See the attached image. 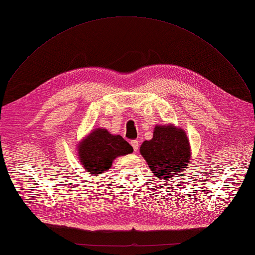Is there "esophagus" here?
I'll return each mask as SVG.
<instances>
[{"instance_id":"1","label":"esophagus","mask_w":255,"mask_h":255,"mask_svg":"<svg viewBox=\"0 0 255 255\" xmlns=\"http://www.w3.org/2000/svg\"><path fill=\"white\" fill-rule=\"evenodd\" d=\"M131 146L133 147V150L136 152L138 150V147H139V142L138 140L134 139V140H131Z\"/></svg>"}]
</instances>
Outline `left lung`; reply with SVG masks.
<instances>
[{
  "label": "left lung",
  "mask_w": 255,
  "mask_h": 255,
  "mask_svg": "<svg viewBox=\"0 0 255 255\" xmlns=\"http://www.w3.org/2000/svg\"><path fill=\"white\" fill-rule=\"evenodd\" d=\"M139 151L158 179L167 181L190 165V141L183 129L173 125L155 126L153 138L143 141Z\"/></svg>",
  "instance_id": "obj_1"
}]
</instances>
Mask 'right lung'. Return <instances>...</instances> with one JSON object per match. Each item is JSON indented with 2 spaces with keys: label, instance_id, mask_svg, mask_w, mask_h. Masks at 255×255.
I'll list each match as a JSON object with an SVG mask.
<instances>
[{
  "label": "right lung",
  "instance_id": "add662e5",
  "mask_svg": "<svg viewBox=\"0 0 255 255\" xmlns=\"http://www.w3.org/2000/svg\"><path fill=\"white\" fill-rule=\"evenodd\" d=\"M133 152L129 142L121 135H113L106 129L97 128L78 143V156L82 167L99 175L109 170L118 156Z\"/></svg>",
  "mask_w": 255,
  "mask_h": 255
}]
</instances>
